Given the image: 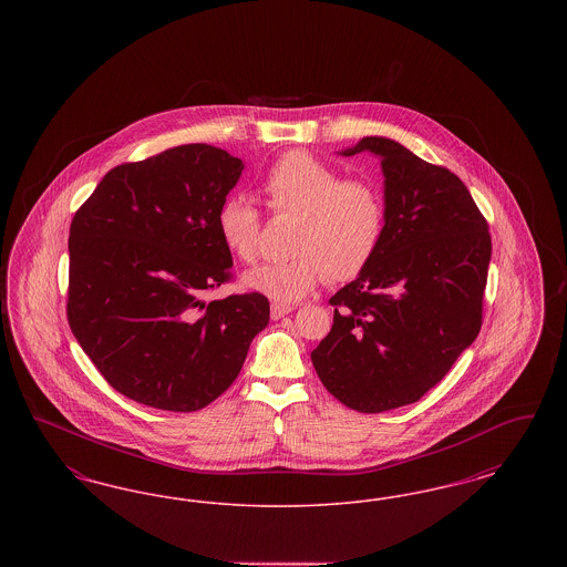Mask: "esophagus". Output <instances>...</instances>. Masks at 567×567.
I'll return each mask as SVG.
<instances>
[{"instance_id":"obj_1","label":"esophagus","mask_w":567,"mask_h":567,"mask_svg":"<svg viewBox=\"0 0 567 567\" xmlns=\"http://www.w3.org/2000/svg\"><path fill=\"white\" fill-rule=\"evenodd\" d=\"M289 312H293V306H291V303H278V301L271 303V319H274V321L287 317Z\"/></svg>"}]
</instances>
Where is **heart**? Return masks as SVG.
I'll use <instances>...</instances> for the list:
<instances>
[{"mask_svg":"<svg viewBox=\"0 0 567 567\" xmlns=\"http://www.w3.org/2000/svg\"><path fill=\"white\" fill-rule=\"evenodd\" d=\"M271 213L297 215L289 259L266 264L244 276L246 287L278 303L310 293L324 274L347 280L365 270L384 236L386 208L374 183L344 178L319 157L293 151L271 163L261 181ZM216 231L243 264L259 255L261 215L244 195L227 197L216 210Z\"/></svg>","mask_w":567,"mask_h":567,"instance_id":"b5f03b06","label":"heart"}]
</instances>
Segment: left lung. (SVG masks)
I'll use <instances>...</instances> for the list:
<instances>
[{"instance_id": "8db88e82", "label": "left lung", "mask_w": 567, "mask_h": 567, "mask_svg": "<svg viewBox=\"0 0 567 567\" xmlns=\"http://www.w3.org/2000/svg\"><path fill=\"white\" fill-rule=\"evenodd\" d=\"M384 174V236L329 299L331 331L312 351L324 389L357 412L419 402L478 336L491 261L488 225L451 169L389 137H363Z\"/></svg>"}]
</instances>
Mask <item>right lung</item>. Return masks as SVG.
<instances>
[{
	"label": "right lung",
	"instance_id": "add662e5",
	"mask_svg": "<svg viewBox=\"0 0 567 567\" xmlns=\"http://www.w3.org/2000/svg\"><path fill=\"white\" fill-rule=\"evenodd\" d=\"M244 163L183 144L112 167L70 225L68 323L112 389L137 404L195 412L225 393L270 301H206L231 280L216 210Z\"/></svg>",
	"mask_w": 567,
	"mask_h": 567
}]
</instances>
